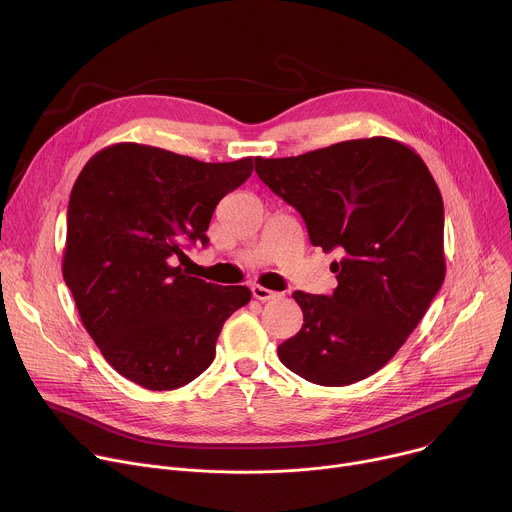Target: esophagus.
<instances>
[{"mask_svg": "<svg viewBox=\"0 0 512 512\" xmlns=\"http://www.w3.org/2000/svg\"><path fill=\"white\" fill-rule=\"evenodd\" d=\"M252 294H254L256 300H262V302H274V300H280V298L284 296L282 292L268 290V288H264V286H260V284L252 286Z\"/></svg>", "mask_w": 512, "mask_h": 512, "instance_id": "1", "label": "esophagus"}]
</instances>
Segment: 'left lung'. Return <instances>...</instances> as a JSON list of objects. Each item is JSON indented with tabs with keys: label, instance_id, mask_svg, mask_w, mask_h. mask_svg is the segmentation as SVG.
Wrapping results in <instances>:
<instances>
[{
	"label": "left lung",
	"instance_id": "left-lung-1",
	"mask_svg": "<svg viewBox=\"0 0 512 512\" xmlns=\"http://www.w3.org/2000/svg\"><path fill=\"white\" fill-rule=\"evenodd\" d=\"M258 177L302 216L313 246L339 250L331 296L296 290L302 329L284 367L341 387L379 371L426 315L446 276L444 201L424 159L389 137L298 157H256Z\"/></svg>",
	"mask_w": 512,
	"mask_h": 512
}]
</instances>
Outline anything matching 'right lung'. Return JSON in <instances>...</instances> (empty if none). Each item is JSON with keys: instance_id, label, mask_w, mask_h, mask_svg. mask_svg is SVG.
<instances>
[{"instance_id": "right-lung-1", "label": "right lung", "mask_w": 512, "mask_h": 512, "mask_svg": "<svg viewBox=\"0 0 512 512\" xmlns=\"http://www.w3.org/2000/svg\"><path fill=\"white\" fill-rule=\"evenodd\" d=\"M254 169L252 157L203 163L159 147L117 143L92 155L74 181L62 274L80 321L123 377L151 391L206 371L246 286L189 276L187 242L208 244L220 199Z\"/></svg>"}]
</instances>
